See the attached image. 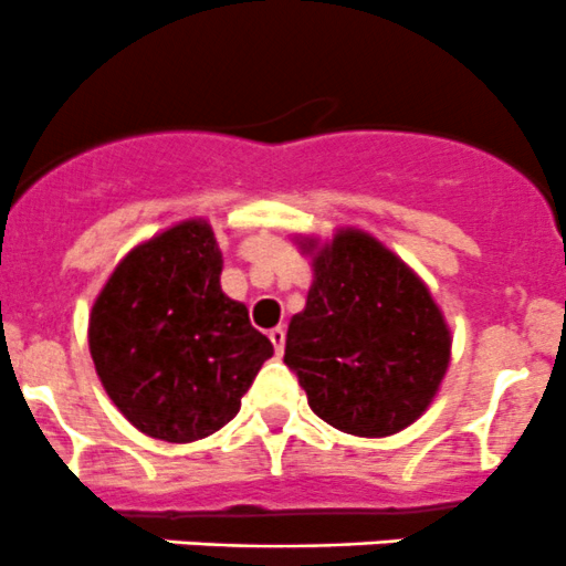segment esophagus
<instances>
[{"label": "esophagus", "mask_w": 566, "mask_h": 566, "mask_svg": "<svg viewBox=\"0 0 566 566\" xmlns=\"http://www.w3.org/2000/svg\"><path fill=\"white\" fill-rule=\"evenodd\" d=\"M270 340H272V346H275V355H283V346H285V329H283V327L270 329Z\"/></svg>", "instance_id": "obj_1"}]
</instances>
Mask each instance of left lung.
Segmentation results:
<instances>
[{
  "instance_id": "obj_1",
  "label": "left lung",
  "mask_w": 566,
  "mask_h": 566,
  "mask_svg": "<svg viewBox=\"0 0 566 566\" xmlns=\"http://www.w3.org/2000/svg\"><path fill=\"white\" fill-rule=\"evenodd\" d=\"M449 357L451 333L429 289L377 239L340 231L313 255L283 363L322 421L357 438L401 432L434 399Z\"/></svg>"
}]
</instances>
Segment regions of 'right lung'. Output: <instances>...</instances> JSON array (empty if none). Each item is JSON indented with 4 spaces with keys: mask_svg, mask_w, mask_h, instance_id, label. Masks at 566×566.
I'll return each mask as SVG.
<instances>
[{
    "mask_svg": "<svg viewBox=\"0 0 566 566\" xmlns=\"http://www.w3.org/2000/svg\"><path fill=\"white\" fill-rule=\"evenodd\" d=\"M220 272L214 231L189 220L134 248L95 300V371L150 438L192 443L226 427L275 352L248 307L222 294Z\"/></svg>",
    "mask_w": 566,
    "mask_h": 566,
    "instance_id": "1",
    "label": "right lung"
}]
</instances>
